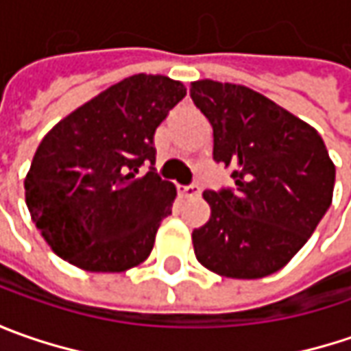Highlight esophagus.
I'll return each mask as SVG.
<instances>
[{
  "instance_id": "esophagus-1",
  "label": "esophagus",
  "mask_w": 351,
  "mask_h": 351,
  "mask_svg": "<svg viewBox=\"0 0 351 351\" xmlns=\"http://www.w3.org/2000/svg\"><path fill=\"white\" fill-rule=\"evenodd\" d=\"M180 193H182L185 199H193V197L201 195V189L197 185H185V187H180Z\"/></svg>"
}]
</instances>
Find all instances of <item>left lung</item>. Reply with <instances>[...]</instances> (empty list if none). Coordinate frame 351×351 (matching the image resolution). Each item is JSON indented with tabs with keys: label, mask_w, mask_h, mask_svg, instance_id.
<instances>
[{
	"label": "left lung",
	"mask_w": 351,
	"mask_h": 351,
	"mask_svg": "<svg viewBox=\"0 0 351 351\" xmlns=\"http://www.w3.org/2000/svg\"><path fill=\"white\" fill-rule=\"evenodd\" d=\"M189 91L213 127V158L234 168L236 185L203 193L210 217L191 234L197 260L230 279L271 276L330 207L334 162L317 128L254 89L199 80Z\"/></svg>",
	"instance_id": "left-lung-1"
}]
</instances>
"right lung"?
<instances>
[{
  "instance_id": "add662e5",
  "label": "right lung",
  "mask_w": 351,
  "mask_h": 351,
  "mask_svg": "<svg viewBox=\"0 0 351 351\" xmlns=\"http://www.w3.org/2000/svg\"><path fill=\"white\" fill-rule=\"evenodd\" d=\"M185 93L168 75H130L48 130L25 201L56 256L93 274H121L150 256L178 191L154 171L136 173L156 162V128Z\"/></svg>"
}]
</instances>
